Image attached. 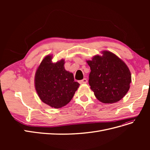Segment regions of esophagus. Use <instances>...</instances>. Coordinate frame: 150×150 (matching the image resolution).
Wrapping results in <instances>:
<instances>
[{"mask_svg":"<svg viewBox=\"0 0 150 150\" xmlns=\"http://www.w3.org/2000/svg\"><path fill=\"white\" fill-rule=\"evenodd\" d=\"M87 82H88V81H87V79H86V78H84L83 79L79 81V83L80 84H85V83H86Z\"/></svg>","mask_w":150,"mask_h":150,"instance_id":"34e87169","label":"esophagus"}]
</instances>
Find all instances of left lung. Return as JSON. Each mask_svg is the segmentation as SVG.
<instances>
[{"label":"left lung","mask_w":150,"mask_h":150,"mask_svg":"<svg viewBox=\"0 0 150 150\" xmlns=\"http://www.w3.org/2000/svg\"><path fill=\"white\" fill-rule=\"evenodd\" d=\"M103 56L88 61L91 72L89 84L95 96L103 103H114L123 98L129 89L131 72L128 66L115 54L103 51Z\"/></svg>","instance_id":"1"}]
</instances>
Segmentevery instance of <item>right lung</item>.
<instances>
[{
	"instance_id": "right-lung-1",
	"label": "right lung",
	"mask_w": 150,
	"mask_h": 150,
	"mask_svg": "<svg viewBox=\"0 0 150 150\" xmlns=\"http://www.w3.org/2000/svg\"><path fill=\"white\" fill-rule=\"evenodd\" d=\"M64 64V59L52 63L51 56H47L36 71V91L42 101L52 108H60L69 103L80 85Z\"/></svg>"
}]
</instances>
